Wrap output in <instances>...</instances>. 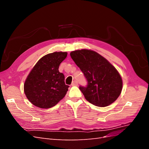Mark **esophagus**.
<instances>
[{
	"instance_id": "obj_1",
	"label": "esophagus",
	"mask_w": 149,
	"mask_h": 149,
	"mask_svg": "<svg viewBox=\"0 0 149 149\" xmlns=\"http://www.w3.org/2000/svg\"><path fill=\"white\" fill-rule=\"evenodd\" d=\"M78 83L77 81H73V83H71V86H78Z\"/></svg>"
}]
</instances>
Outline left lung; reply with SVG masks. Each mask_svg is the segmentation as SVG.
<instances>
[{"instance_id": "8db88e82", "label": "left lung", "mask_w": 149, "mask_h": 149, "mask_svg": "<svg viewBox=\"0 0 149 149\" xmlns=\"http://www.w3.org/2000/svg\"><path fill=\"white\" fill-rule=\"evenodd\" d=\"M70 56L88 81L86 87L79 86L86 100L94 106L106 107L118 98L123 89V79L109 61L88 49L73 51Z\"/></svg>"}]
</instances>
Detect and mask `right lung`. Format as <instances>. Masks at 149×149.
Wrapping results in <instances>:
<instances>
[{
	"label": "right lung",
	"instance_id": "right-lung-1",
	"mask_svg": "<svg viewBox=\"0 0 149 149\" xmlns=\"http://www.w3.org/2000/svg\"><path fill=\"white\" fill-rule=\"evenodd\" d=\"M67 52L47 54L37 61L26 77L24 86L26 97L33 104L42 109L55 106L63 98L69 86L65 76L58 70Z\"/></svg>",
	"mask_w": 149,
	"mask_h": 149
}]
</instances>
